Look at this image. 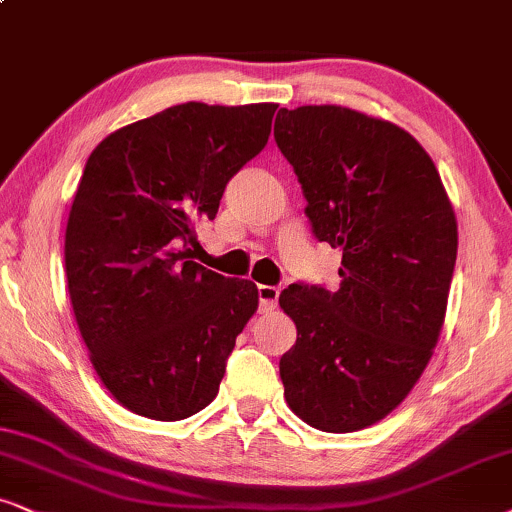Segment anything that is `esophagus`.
<instances>
[{
    "label": "esophagus",
    "instance_id": "34e87169",
    "mask_svg": "<svg viewBox=\"0 0 512 512\" xmlns=\"http://www.w3.org/2000/svg\"><path fill=\"white\" fill-rule=\"evenodd\" d=\"M257 295H260V312H271L278 302V288L276 286H257Z\"/></svg>",
    "mask_w": 512,
    "mask_h": 512
}]
</instances>
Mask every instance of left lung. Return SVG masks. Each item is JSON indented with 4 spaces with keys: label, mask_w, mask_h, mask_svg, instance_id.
I'll return each mask as SVG.
<instances>
[{
    "label": "left lung",
    "mask_w": 512,
    "mask_h": 512,
    "mask_svg": "<svg viewBox=\"0 0 512 512\" xmlns=\"http://www.w3.org/2000/svg\"><path fill=\"white\" fill-rule=\"evenodd\" d=\"M274 139L312 231L342 250L340 288L293 283L278 304L297 340L286 401L323 432L383 420L413 390L444 326L458 226L435 163L409 132L342 106L281 108Z\"/></svg>",
    "instance_id": "obj_1"
}]
</instances>
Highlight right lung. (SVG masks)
Wrapping results in <instances>:
<instances>
[{
  "instance_id": "1",
  "label": "right lung",
  "mask_w": 512,
  "mask_h": 512,
  "mask_svg": "<svg viewBox=\"0 0 512 512\" xmlns=\"http://www.w3.org/2000/svg\"><path fill=\"white\" fill-rule=\"evenodd\" d=\"M276 103L189 101L108 134L66 226V278L96 375L118 404L181 420L217 397L257 286L191 260L229 179L267 146Z\"/></svg>"
}]
</instances>
